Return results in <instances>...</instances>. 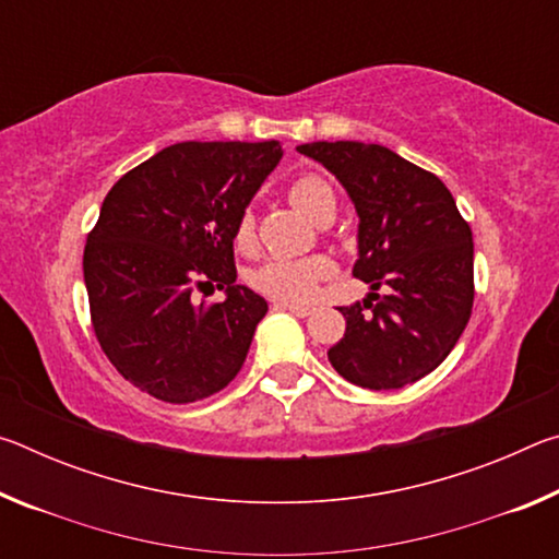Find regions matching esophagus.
Returning a JSON list of instances; mask_svg holds the SVG:
<instances>
[{
  "label": "esophagus",
  "instance_id": "1",
  "mask_svg": "<svg viewBox=\"0 0 559 559\" xmlns=\"http://www.w3.org/2000/svg\"><path fill=\"white\" fill-rule=\"evenodd\" d=\"M273 308H281V310H288V313L298 316V318H308L310 313H313V308L308 306H298V302H273Z\"/></svg>",
  "mask_w": 559,
  "mask_h": 559
}]
</instances>
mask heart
<instances>
[{
  "instance_id": "1",
  "label": "heart",
  "mask_w": 559,
  "mask_h": 559,
  "mask_svg": "<svg viewBox=\"0 0 559 559\" xmlns=\"http://www.w3.org/2000/svg\"><path fill=\"white\" fill-rule=\"evenodd\" d=\"M288 202L310 222L323 224L333 219L337 200L333 187L318 175H300L288 187ZM236 246L249 251L257 239V222L251 210L241 212L236 222ZM333 273V263L325 257H302V259H271L253 271L251 283L263 296L283 302H306L313 296L318 283H323Z\"/></svg>"
}]
</instances>
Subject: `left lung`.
Masks as SVG:
<instances>
[{"instance_id": "8db88e82", "label": "left lung", "mask_w": 559, "mask_h": 559, "mask_svg": "<svg viewBox=\"0 0 559 559\" xmlns=\"http://www.w3.org/2000/svg\"><path fill=\"white\" fill-rule=\"evenodd\" d=\"M353 200L359 259L353 276L370 300L343 306L345 335L328 349L340 377L367 390H400L449 357L473 308V236L437 175L382 145L355 140L298 145ZM376 302L372 304L371 300Z\"/></svg>"}]
</instances>
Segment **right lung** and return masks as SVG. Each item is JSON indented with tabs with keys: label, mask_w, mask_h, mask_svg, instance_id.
<instances>
[{
	"label": "right lung",
	"mask_w": 559,
	"mask_h": 559,
	"mask_svg": "<svg viewBox=\"0 0 559 559\" xmlns=\"http://www.w3.org/2000/svg\"><path fill=\"white\" fill-rule=\"evenodd\" d=\"M281 157L276 140L177 143L132 167L103 200L83 251L91 323L140 392L187 404L239 374L269 302L236 286V222ZM204 287L227 298L197 304Z\"/></svg>",
	"instance_id": "obj_1"
}]
</instances>
